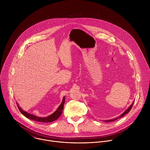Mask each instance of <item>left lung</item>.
Here are the masks:
<instances>
[{"instance_id":"1","label":"left lung","mask_w":150,"mask_h":150,"mask_svg":"<svg viewBox=\"0 0 150 150\" xmlns=\"http://www.w3.org/2000/svg\"><path fill=\"white\" fill-rule=\"evenodd\" d=\"M134 102H133V103L129 106V108H128L123 114H122L119 117H116V118H115V119H110V120H104V122H113V121H115V120H116L117 119H118L119 118H121L122 117H123V116H125L126 114H127V113H129V112L131 110V109H132V105H133V104H134Z\"/></svg>"}]
</instances>
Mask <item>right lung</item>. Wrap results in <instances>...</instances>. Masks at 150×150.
Segmentation results:
<instances>
[{
    "label": "right lung",
    "instance_id": "add662e5",
    "mask_svg": "<svg viewBox=\"0 0 150 150\" xmlns=\"http://www.w3.org/2000/svg\"><path fill=\"white\" fill-rule=\"evenodd\" d=\"M65 97H64L63 98L62 103L59 105V107L58 108V109H57V110L56 112H54L53 114H52L50 116H49L47 117H40L36 116L35 115L28 113L27 112H24L22 109H21L20 108V107H19V105H17V106H18V108L19 110L20 111V112L22 113L24 116H25L27 118L33 120H35L36 122L49 123V122H52L53 121H54L55 120L57 119L60 117V116L61 115V114L62 113V110H63V105H64V104H65Z\"/></svg>",
    "mask_w": 150,
    "mask_h": 150
}]
</instances>
